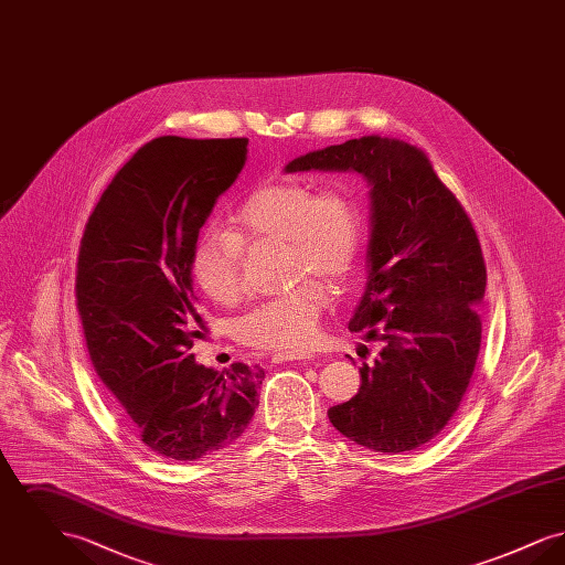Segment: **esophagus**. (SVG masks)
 I'll return each instance as SVG.
<instances>
[{
  "label": "esophagus",
  "instance_id": "obj_1",
  "mask_svg": "<svg viewBox=\"0 0 565 565\" xmlns=\"http://www.w3.org/2000/svg\"><path fill=\"white\" fill-rule=\"evenodd\" d=\"M311 353L307 351H277L270 355L273 364H281V362H296V360H309Z\"/></svg>",
  "mask_w": 565,
  "mask_h": 565
}]
</instances>
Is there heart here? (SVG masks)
<instances>
[{"label": "heart", "mask_w": 565, "mask_h": 565, "mask_svg": "<svg viewBox=\"0 0 565 565\" xmlns=\"http://www.w3.org/2000/svg\"><path fill=\"white\" fill-rule=\"evenodd\" d=\"M284 243L292 290L258 302L237 322V339L258 350H305L320 330L328 290L343 288L358 265L362 214L350 190L313 186L298 180L269 182L252 190L231 215V231L207 228L190 256V273L201 292L217 305L243 295V245Z\"/></svg>", "instance_id": "obj_1"}]
</instances>
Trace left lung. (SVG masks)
<instances>
[{"mask_svg": "<svg viewBox=\"0 0 565 565\" xmlns=\"http://www.w3.org/2000/svg\"><path fill=\"white\" fill-rule=\"evenodd\" d=\"M311 169L358 171L371 186L369 281L350 332L381 351L362 364L358 394L328 419L366 449L413 451L449 424L475 373L481 243L430 159L403 139L366 135L286 164V173Z\"/></svg>", "mask_w": 565, "mask_h": 565, "instance_id": "1", "label": "left lung"}]
</instances>
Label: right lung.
Here are the masks:
<instances>
[{
    "instance_id": "obj_1",
    "label": "right lung",
    "mask_w": 565,
    "mask_h": 565,
    "mask_svg": "<svg viewBox=\"0 0 565 565\" xmlns=\"http://www.w3.org/2000/svg\"><path fill=\"white\" fill-rule=\"evenodd\" d=\"M245 154V137H157L114 175L82 235L76 300L93 366L141 443L178 461L233 445L265 379L258 364L220 373L190 353L203 328L192 247Z\"/></svg>"
}]
</instances>
